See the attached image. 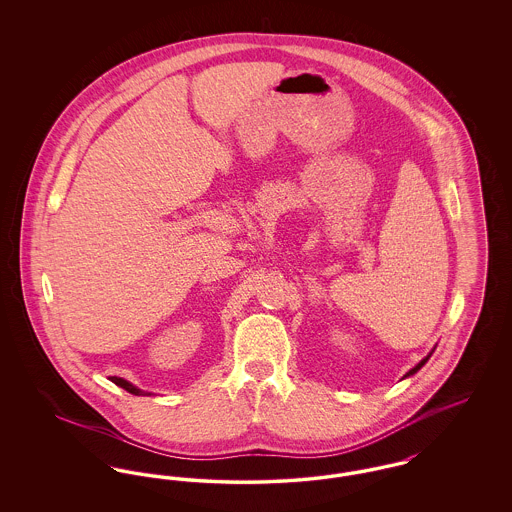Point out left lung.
<instances>
[{"label": "left lung", "mask_w": 512, "mask_h": 512, "mask_svg": "<svg viewBox=\"0 0 512 512\" xmlns=\"http://www.w3.org/2000/svg\"><path fill=\"white\" fill-rule=\"evenodd\" d=\"M430 355H432V353H430ZM430 355H428V357H426V359H422V361H420V363H418V365L414 366L413 370H409V372H407V374H405V378H407V376H411V374H414V372H416V370H420V368H422V366L426 365V361H428V359H430Z\"/></svg>", "instance_id": "8db88e82"}]
</instances>
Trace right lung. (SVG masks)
Masks as SVG:
<instances>
[{
	"mask_svg": "<svg viewBox=\"0 0 512 512\" xmlns=\"http://www.w3.org/2000/svg\"><path fill=\"white\" fill-rule=\"evenodd\" d=\"M113 384H117V386H121L122 390L128 391V393H132V395H146V391L138 390L136 386H132L130 382H126V380H122V378H117V376H111L109 378Z\"/></svg>",
	"mask_w": 512,
	"mask_h": 512,
	"instance_id": "1",
	"label": "right lung"
}]
</instances>
